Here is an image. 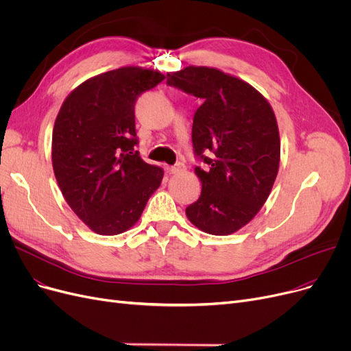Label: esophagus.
Wrapping results in <instances>:
<instances>
[{
	"label": "esophagus",
	"instance_id": "obj_1",
	"mask_svg": "<svg viewBox=\"0 0 351 351\" xmlns=\"http://www.w3.org/2000/svg\"><path fill=\"white\" fill-rule=\"evenodd\" d=\"M169 171H171V173H173V175L180 173V172L185 171V165L182 162H178L173 166H171V169H169Z\"/></svg>",
	"mask_w": 351,
	"mask_h": 351
}]
</instances>
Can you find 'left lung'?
Segmentation results:
<instances>
[{
    "label": "left lung",
    "mask_w": 351,
    "mask_h": 351,
    "mask_svg": "<svg viewBox=\"0 0 351 351\" xmlns=\"http://www.w3.org/2000/svg\"><path fill=\"white\" fill-rule=\"evenodd\" d=\"M166 84L201 99L193 114L192 145L202 191L186 206L199 230L228 236L252 221L274 186L280 160L279 130L266 98L236 76L188 66Z\"/></svg>",
    "instance_id": "8db88e82"
}]
</instances>
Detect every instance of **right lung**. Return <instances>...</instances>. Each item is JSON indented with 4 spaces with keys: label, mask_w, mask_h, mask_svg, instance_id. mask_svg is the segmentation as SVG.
<instances>
[{
    "label": "right lung",
    "mask_w": 351,
    "mask_h": 351,
    "mask_svg": "<svg viewBox=\"0 0 351 351\" xmlns=\"http://www.w3.org/2000/svg\"><path fill=\"white\" fill-rule=\"evenodd\" d=\"M165 80L158 71L127 66L90 77L63 101L51 136V162L64 199L97 234L133 227L163 169L134 149V104Z\"/></svg>",
    "instance_id": "right-lung-1"
}]
</instances>
